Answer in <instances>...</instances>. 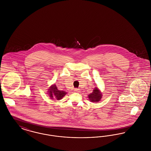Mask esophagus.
Wrapping results in <instances>:
<instances>
[{
  "mask_svg": "<svg viewBox=\"0 0 151 151\" xmlns=\"http://www.w3.org/2000/svg\"><path fill=\"white\" fill-rule=\"evenodd\" d=\"M74 92L79 93V92H80V90H79V89H78V88H76V89H74Z\"/></svg>",
  "mask_w": 151,
  "mask_h": 151,
  "instance_id": "34e87169",
  "label": "esophagus"
}]
</instances>
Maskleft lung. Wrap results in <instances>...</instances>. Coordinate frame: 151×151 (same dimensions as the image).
Masks as SVG:
<instances>
[{"label": "left lung", "mask_w": 151, "mask_h": 151, "mask_svg": "<svg viewBox=\"0 0 151 151\" xmlns=\"http://www.w3.org/2000/svg\"><path fill=\"white\" fill-rule=\"evenodd\" d=\"M102 97V93L97 86H96L91 93L88 94L89 100L92 102H98Z\"/></svg>", "instance_id": "obj_1"}]
</instances>
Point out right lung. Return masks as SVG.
I'll use <instances>...</instances> for the list:
<instances>
[{
  "mask_svg": "<svg viewBox=\"0 0 151 151\" xmlns=\"http://www.w3.org/2000/svg\"><path fill=\"white\" fill-rule=\"evenodd\" d=\"M47 94L52 100H60L65 97V94H67V92L58 90L57 86H56L55 84H54L49 87Z\"/></svg>",
  "mask_w": 151,
  "mask_h": 151,
  "instance_id": "1",
  "label": "right lung"
}]
</instances>
